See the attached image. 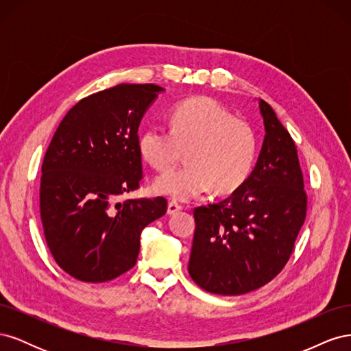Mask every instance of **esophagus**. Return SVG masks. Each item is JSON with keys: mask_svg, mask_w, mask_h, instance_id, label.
Listing matches in <instances>:
<instances>
[{"mask_svg": "<svg viewBox=\"0 0 351 351\" xmlns=\"http://www.w3.org/2000/svg\"><path fill=\"white\" fill-rule=\"evenodd\" d=\"M183 209V206L180 205V204H177V202H169L168 204V208H167V212H168V215H174V214H177V212H180Z\"/></svg>", "mask_w": 351, "mask_h": 351, "instance_id": "obj_1", "label": "esophagus"}]
</instances>
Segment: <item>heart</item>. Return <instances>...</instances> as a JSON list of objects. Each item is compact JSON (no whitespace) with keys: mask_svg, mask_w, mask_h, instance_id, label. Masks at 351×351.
Masks as SVG:
<instances>
[{"mask_svg":"<svg viewBox=\"0 0 351 351\" xmlns=\"http://www.w3.org/2000/svg\"><path fill=\"white\" fill-rule=\"evenodd\" d=\"M186 149L187 164L159 176L154 192L190 200L214 187L231 193L249 178L256 158L252 125L208 97L177 104L169 112V130L149 125L139 137L142 158L158 171L173 168Z\"/></svg>","mask_w":351,"mask_h":351,"instance_id":"1","label":"heart"}]
</instances>
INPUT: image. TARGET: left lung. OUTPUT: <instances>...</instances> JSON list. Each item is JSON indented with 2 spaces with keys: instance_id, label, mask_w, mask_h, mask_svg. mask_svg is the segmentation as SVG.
I'll use <instances>...</instances> for the list:
<instances>
[{
  "instance_id": "1",
  "label": "left lung",
  "mask_w": 351,
  "mask_h": 351,
  "mask_svg": "<svg viewBox=\"0 0 351 351\" xmlns=\"http://www.w3.org/2000/svg\"><path fill=\"white\" fill-rule=\"evenodd\" d=\"M262 149L249 178L228 197L195 208L189 274L221 295L258 290L289 262L306 218L307 196L294 141L259 99Z\"/></svg>"
}]
</instances>
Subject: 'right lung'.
<instances>
[{
    "label": "right lung",
    "mask_w": 351,
    "mask_h": 351,
    "mask_svg": "<svg viewBox=\"0 0 351 351\" xmlns=\"http://www.w3.org/2000/svg\"><path fill=\"white\" fill-rule=\"evenodd\" d=\"M164 89L127 84L83 98L48 146L40 177V219L58 267L84 282H105L134 267L141 234L167 200H114L139 187V124Z\"/></svg>",
    "instance_id": "obj_1"
}]
</instances>
